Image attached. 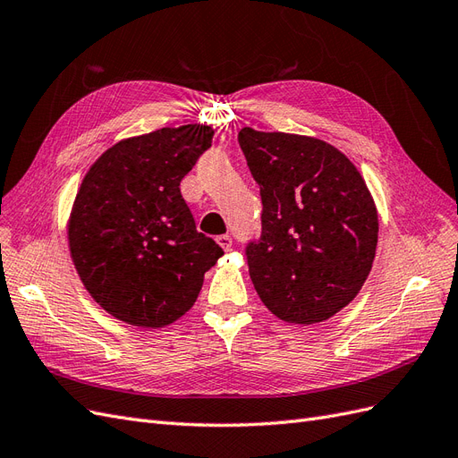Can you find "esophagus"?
<instances>
[{"label":"esophagus","instance_id":"34e87169","mask_svg":"<svg viewBox=\"0 0 458 458\" xmlns=\"http://www.w3.org/2000/svg\"><path fill=\"white\" fill-rule=\"evenodd\" d=\"M217 241V244L224 248V250H231V246H233V239L229 237V234H219V237L216 239Z\"/></svg>","mask_w":458,"mask_h":458}]
</instances>
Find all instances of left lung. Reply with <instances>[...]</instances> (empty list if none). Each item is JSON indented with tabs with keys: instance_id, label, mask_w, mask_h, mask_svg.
<instances>
[{
	"instance_id": "left-lung-1",
	"label": "left lung",
	"mask_w": 458,
	"mask_h": 458,
	"mask_svg": "<svg viewBox=\"0 0 458 458\" xmlns=\"http://www.w3.org/2000/svg\"><path fill=\"white\" fill-rule=\"evenodd\" d=\"M239 145L263 206L244 250L256 293L286 323H321L367 281L377 206L350 158L321 140L242 128Z\"/></svg>"
}]
</instances>
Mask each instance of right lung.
I'll return each mask as SVG.
<instances>
[{
  "mask_svg": "<svg viewBox=\"0 0 458 458\" xmlns=\"http://www.w3.org/2000/svg\"><path fill=\"white\" fill-rule=\"evenodd\" d=\"M212 137L202 123L131 137L105 150L81 182L68 221L72 261L93 300L123 323H174L224 256L197 231L179 189Z\"/></svg>",
  "mask_w": 458,
  "mask_h": 458,
  "instance_id": "1",
  "label": "right lung"
}]
</instances>
